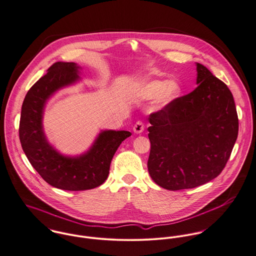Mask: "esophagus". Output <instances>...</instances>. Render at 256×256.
I'll list each match as a JSON object with an SVG mask.
<instances>
[{"label": "esophagus", "instance_id": "esophagus-1", "mask_svg": "<svg viewBox=\"0 0 256 256\" xmlns=\"http://www.w3.org/2000/svg\"><path fill=\"white\" fill-rule=\"evenodd\" d=\"M144 130V122H140V120L136 122V124L134 126V132L136 134H142Z\"/></svg>", "mask_w": 256, "mask_h": 256}]
</instances>
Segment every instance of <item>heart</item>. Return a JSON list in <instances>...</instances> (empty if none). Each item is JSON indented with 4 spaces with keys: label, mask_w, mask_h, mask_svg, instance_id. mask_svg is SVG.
<instances>
[{
    "label": "heart",
    "mask_w": 256,
    "mask_h": 256,
    "mask_svg": "<svg viewBox=\"0 0 256 256\" xmlns=\"http://www.w3.org/2000/svg\"><path fill=\"white\" fill-rule=\"evenodd\" d=\"M140 93L146 98H157V106L164 108L180 97L182 87L177 80H152L140 87Z\"/></svg>",
    "instance_id": "1"
}]
</instances>
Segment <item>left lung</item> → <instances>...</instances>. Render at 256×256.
Wrapping results in <instances>:
<instances>
[{"label": "left lung", "mask_w": 256, "mask_h": 256, "mask_svg": "<svg viewBox=\"0 0 256 256\" xmlns=\"http://www.w3.org/2000/svg\"><path fill=\"white\" fill-rule=\"evenodd\" d=\"M196 66L198 87L148 118V172L170 191L195 188L218 176L238 138L232 92L204 65Z\"/></svg>", "instance_id": "obj_1"}]
</instances>
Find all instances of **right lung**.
<instances>
[{
    "instance_id": "right-lung-1",
    "label": "right lung",
    "mask_w": 256,
    "mask_h": 256,
    "mask_svg": "<svg viewBox=\"0 0 256 256\" xmlns=\"http://www.w3.org/2000/svg\"><path fill=\"white\" fill-rule=\"evenodd\" d=\"M81 69L74 62L54 63L28 92L20 120V140L28 161L44 181L66 191L102 185L118 148L132 136L126 130H101L91 148L76 156L60 154L48 142L42 124L46 104L57 91L80 81Z\"/></svg>"
}]
</instances>
